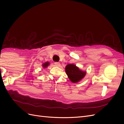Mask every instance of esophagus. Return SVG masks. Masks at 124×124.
Segmentation results:
<instances>
[{
    "instance_id": "obj_1",
    "label": "esophagus",
    "mask_w": 124,
    "mask_h": 124,
    "mask_svg": "<svg viewBox=\"0 0 124 124\" xmlns=\"http://www.w3.org/2000/svg\"><path fill=\"white\" fill-rule=\"evenodd\" d=\"M54 64L56 66H57V67H59L61 66V63H60L59 62H55Z\"/></svg>"
}]
</instances>
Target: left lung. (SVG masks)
I'll return each instance as SVG.
<instances>
[{
  "mask_svg": "<svg viewBox=\"0 0 124 124\" xmlns=\"http://www.w3.org/2000/svg\"><path fill=\"white\" fill-rule=\"evenodd\" d=\"M65 70L69 79L73 83H77L80 81L86 74V72L80 70L76 65L72 64L67 65Z\"/></svg>",
  "mask_w": 124,
  "mask_h": 124,
  "instance_id": "obj_1",
  "label": "left lung"
}]
</instances>
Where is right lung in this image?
Listing matches in <instances>:
<instances>
[{
  "label": "right lung",
  "mask_w": 124,
  "mask_h": 124,
  "mask_svg": "<svg viewBox=\"0 0 124 124\" xmlns=\"http://www.w3.org/2000/svg\"><path fill=\"white\" fill-rule=\"evenodd\" d=\"M50 63H49V62H45L44 64H43V68H46V67L47 66H48V65H49Z\"/></svg>",
  "instance_id": "1"
}]
</instances>
